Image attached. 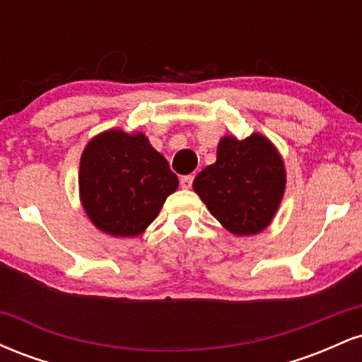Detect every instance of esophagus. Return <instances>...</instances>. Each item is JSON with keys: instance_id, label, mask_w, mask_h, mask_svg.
Segmentation results:
<instances>
[{"instance_id": "obj_1", "label": "esophagus", "mask_w": 362, "mask_h": 362, "mask_svg": "<svg viewBox=\"0 0 362 362\" xmlns=\"http://www.w3.org/2000/svg\"><path fill=\"white\" fill-rule=\"evenodd\" d=\"M192 182H194V175H185L180 178V187L182 189H190L192 187Z\"/></svg>"}]
</instances>
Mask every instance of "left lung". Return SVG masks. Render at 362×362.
Masks as SVG:
<instances>
[{
  "label": "left lung",
  "mask_w": 362,
  "mask_h": 362,
  "mask_svg": "<svg viewBox=\"0 0 362 362\" xmlns=\"http://www.w3.org/2000/svg\"><path fill=\"white\" fill-rule=\"evenodd\" d=\"M284 189V161L259 132L242 141L224 136L216 163L194 180V190L209 213L236 236L264 231L279 209Z\"/></svg>",
  "instance_id": "obj_1"
}]
</instances>
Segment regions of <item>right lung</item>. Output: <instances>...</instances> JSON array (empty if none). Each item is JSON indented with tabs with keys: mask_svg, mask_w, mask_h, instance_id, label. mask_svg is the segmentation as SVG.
I'll return each mask as SVG.
<instances>
[{
	"mask_svg": "<svg viewBox=\"0 0 362 362\" xmlns=\"http://www.w3.org/2000/svg\"><path fill=\"white\" fill-rule=\"evenodd\" d=\"M80 197L91 223L112 236H138L155 221L178 178L143 132L110 129L86 144Z\"/></svg>",
	"mask_w": 362,
	"mask_h": 362,
	"instance_id": "1",
	"label": "right lung"
}]
</instances>
